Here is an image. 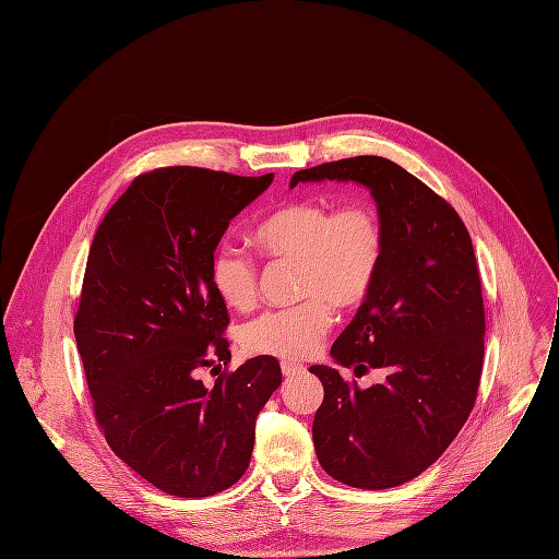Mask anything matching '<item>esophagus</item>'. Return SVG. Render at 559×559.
Here are the masks:
<instances>
[{"label":"esophagus","mask_w":559,"mask_h":559,"mask_svg":"<svg viewBox=\"0 0 559 559\" xmlns=\"http://www.w3.org/2000/svg\"><path fill=\"white\" fill-rule=\"evenodd\" d=\"M306 371V367L304 365H299V362H293V360H282V373L284 376H297V373H304Z\"/></svg>","instance_id":"1"}]
</instances>
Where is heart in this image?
Segmentation results:
<instances>
[{"mask_svg": "<svg viewBox=\"0 0 559 559\" xmlns=\"http://www.w3.org/2000/svg\"><path fill=\"white\" fill-rule=\"evenodd\" d=\"M258 247L275 260L299 264L297 288L306 301L269 310L249 321L240 343L249 354L306 358L317 352L334 317L365 301L382 262V229L365 203L332 212L323 201H297L269 214L253 231ZM216 295L234 310H249L258 297L253 260L231 245L216 249L210 266Z\"/></svg>", "mask_w": 559, "mask_h": 559, "instance_id": "obj_1", "label": "heart"}]
</instances>
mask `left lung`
Listing matches in <instances>:
<instances>
[{"instance_id": "1", "label": "left lung", "mask_w": 559, "mask_h": 559, "mask_svg": "<svg viewBox=\"0 0 559 559\" xmlns=\"http://www.w3.org/2000/svg\"><path fill=\"white\" fill-rule=\"evenodd\" d=\"M365 186L382 229L373 288L330 356L354 373L382 369L380 384H347L312 365L323 384L312 439L321 467L360 489L402 485L459 435L478 391L485 312L469 234L428 186L384 157H352L293 175L297 183Z\"/></svg>"}]
</instances>
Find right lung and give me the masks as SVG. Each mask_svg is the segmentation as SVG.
Instances as JSON below:
<instances>
[{"instance_id": "add662e5", "label": "right lung", "mask_w": 559, "mask_h": 559, "mask_svg": "<svg viewBox=\"0 0 559 559\" xmlns=\"http://www.w3.org/2000/svg\"><path fill=\"white\" fill-rule=\"evenodd\" d=\"M273 183L175 166L138 177L100 223L74 321L96 419L111 450L170 496L203 498L249 467L255 417L282 384L255 356L231 360L227 306L210 277L229 223Z\"/></svg>"}]
</instances>
